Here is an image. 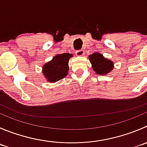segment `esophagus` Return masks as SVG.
<instances>
[{
    "instance_id": "obj_1",
    "label": "esophagus",
    "mask_w": 147,
    "mask_h": 147,
    "mask_svg": "<svg viewBox=\"0 0 147 147\" xmlns=\"http://www.w3.org/2000/svg\"><path fill=\"white\" fill-rule=\"evenodd\" d=\"M76 55L77 56H82V55H84V53H85V52H84L82 49H80V50H78L76 51Z\"/></svg>"
}]
</instances>
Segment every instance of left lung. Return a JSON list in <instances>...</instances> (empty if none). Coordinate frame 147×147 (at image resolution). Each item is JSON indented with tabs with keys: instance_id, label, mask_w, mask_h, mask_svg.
Returning a JSON list of instances; mask_svg holds the SVG:
<instances>
[{
	"instance_id": "left-lung-1",
	"label": "left lung",
	"mask_w": 147,
	"mask_h": 147,
	"mask_svg": "<svg viewBox=\"0 0 147 147\" xmlns=\"http://www.w3.org/2000/svg\"><path fill=\"white\" fill-rule=\"evenodd\" d=\"M90 60L92 64V69L98 75L108 74L113 69V62L104 58L101 54L95 52L90 55Z\"/></svg>"
}]
</instances>
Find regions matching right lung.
I'll return each instance as SVG.
<instances>
[{"label":"right lung","instance_id":"right-lung-1","mask_svg":"<svg viewBox=\"0 0 147 147\" xmlns=\"http://www.w3.org/2000/svg\"><path fill=\"white\" fill-rule=\"evenodd\" d=\"M72 55L68 53L57 55L43 66V73L47 80L55 82L67 76L69 71L68 62Z\"/></svg>","mask_w":147,"mask_h":147}]
</instances>
